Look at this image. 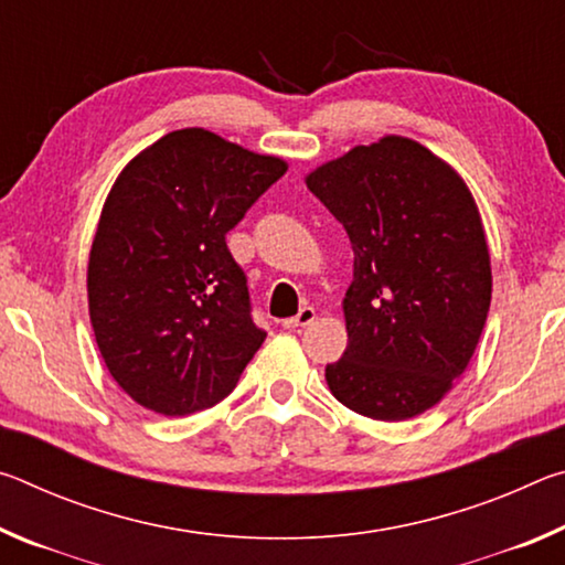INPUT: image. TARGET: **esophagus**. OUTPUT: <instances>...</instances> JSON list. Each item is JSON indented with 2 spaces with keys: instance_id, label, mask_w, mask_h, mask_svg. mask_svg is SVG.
I'll list each match as a JSON object with an SVG mask.
<instances>
[{
  "instance_id": "obj_1",
  "label": "esophagus",
  "mask_w": 565,
  "mask_h": 565,
  "mask_svg": "<svg viewBox=\"0 0 565 565\" xmlns=\"http://www.w3.org/2000/svg\"><path fill=\"white\" fill-rule=\"evenodd\" d=\"M317 319V311L311 306H301L299 313L291 319H284V329H299V327H309V323Z\"/></svg>"
}]
</instances>
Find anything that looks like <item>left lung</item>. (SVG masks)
Listing matches in <instances>:
<instances>
[{"instance_id": "obj_1", "label": "left lung", "mask_w": 565, "mask_h": 565, "mask_svg": "<svg viewBox=\"0 0 565 565\" xmlns=\"http://www.w3.org/2000/svg\"><path fill=\"white\" fill-rule=\"evenodd\" d=\"M306 186L353 248L349 343L327 366L331 394L376 420L424 414L463 374L489 317L491 256L471 191L396 134L317 167Z\"/></svg>"}]
</instances>
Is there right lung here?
I'll list each match as a JSON object with an SVG mask.
<instances>
[{"mask_svg": "<svg viewBox=\"0 0 565 565\" xmlns=\"http://www.w3.org/2000/svg\"><path fill=\"white\" fill-rule=\"evenodd\" d=\"M286 161L214 131H169L114 181L94 234L87 294L111 379L139 406L189 416L232 394L266 339L226 234Z\"/></svg>", "mask_w": 565, "mask_h": 565, "instance_id": "right-lung-1", "label": "right lung"}]
</instances>
